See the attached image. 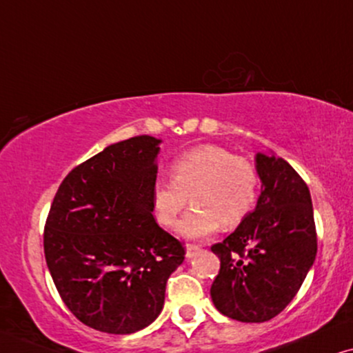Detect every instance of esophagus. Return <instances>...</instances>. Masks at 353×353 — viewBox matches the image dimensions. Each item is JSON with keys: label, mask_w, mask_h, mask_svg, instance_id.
Returning a JSON list of instances; mask_svg holds the SVG:
<instances>
[{"label": "esophagus", "mask_w": 353, "mask_h": 353, "mask_svg": "<svg viewBox=\"0 0 353 353\" xmlns=\"http://www.w3.org/2000/svg\"><path fill=\"white\" fill-rule=\"evenodd\" d=\"M199 250H200V245H195V243H189V245H187L185 255H187V258H192Z\"/></svg>", "instance_id": "obj_1"}]
</instances>
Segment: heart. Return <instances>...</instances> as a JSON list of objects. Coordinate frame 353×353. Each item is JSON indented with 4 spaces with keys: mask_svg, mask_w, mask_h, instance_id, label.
Wrapping results in <instances>:
<instances>
[{
    "mask_svg": "<svg viewBox=\"0 0 353 353\" xmlns=\"http://www.w3.org/2000/svg\"><path fill=\"white\" fill-rule=\"evenodd\" d=\"M171 179L153 185V213L159 224L172 228L190 196L195 208L179 224L185 237L241 224L255 205L260 182L252 161L218 145H200L174 159Z\"/></svg>",
    "mask_w": 353,
    "mask_h": 353,
    "instance_id": "1",
    "label": "heart"
}]
</instances>
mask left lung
<instances>
[{"label": "left lung", "mask_w": 353, "mask_h": 353, "mask_svg": "<svg viewBox=\"0 0 353 353\" xmlns=\"http://www.w3.org/2000/svg\"><path fill=\"white\" fill-rule=\"evenodd\" d=\"M261 195L256 208L223 242L211 299L225 316L263 323L278 316L303 284L318 237L308 185L283 158L256 154Z\"/></svg>", "instance_id": "left-lung-1"}]
</instances>
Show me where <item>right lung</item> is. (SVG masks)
Returning <instances> with one entry per match:
<instances>
[{
  "mask_svg": "<svg viewBox=\"0 0 353 353\" xmlns=\"http://www.w3.org/2000/svg\"><path fill=\"white\" fill-rule=\"evenodd\" d=\"M159 140L110 145L61 182L43 231L59 297L88 327L130 334L163 310L166 283L184 245L153 218Z\"/></svg>",
  "mask_w": 353,
  "mask_h": 353,
  "instance_id": "obj_1",
  "label": "right lung"
}]
</instances>
